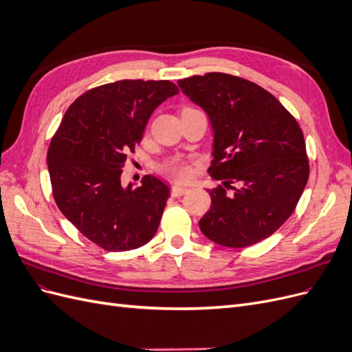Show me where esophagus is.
I'll list each match as a JSON object with an SVG mask.
<instances>
[{"label": "esophagus", "instance_id": "34e87169", "mask_svg": "<svg viewBox=\"0 0 352 352\" xmlns=\"http://www.w3.org/2000/svg\"><path fill=\"white\" fill-rule=\"evenodd\" d=\"M170 192H172L173 197H182L185 192H188V188L182 186V185H173Z\"/></svg>", "mask_w": 352, "mask_h": 352}]
</instances>
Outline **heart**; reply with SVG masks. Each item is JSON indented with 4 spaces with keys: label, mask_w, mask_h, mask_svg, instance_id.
Masks as SVG:
<instances>
[{
    "label": "heart",
    "mask_w": 352,
    "mask_h": 352,
    "mask_svg": "<svg viewBox=\"0 0 352 352\" xmlns=\"http://www.w3.org/2000/svg\"><path fill=\"white\" fill-rule=\"evenodd\" d=\"M166 170L177 179H185L190 175V167L185 162H182V160H173V162H170L166 166Z\"/></svg>",
    "instance_id": "b5f03b06"
}]
</instances>
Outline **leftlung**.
Masks as SVG:
<instances>
[{
    "label": "left lung",
    "mask_w": 352,
    "mask_h": 352,
    "mask_svg": "<svg viewBox=\"0 0 352 352\" xmlns=\"http://www.w3.org/2000/svg\"><path fill=\"white\" fill-rule=\"evenodd\" d=\"M177 85L208 116V173L223 184L208 190L201 232L229 248L269 238L294 212L310 175L300 124L270 92L232 74L206 73Z\"/></svg>",
    "instance_id": "left-lung-1"
}]
</instances>
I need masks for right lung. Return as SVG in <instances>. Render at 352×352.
I'll list each match as a JSON object with an SVG mask.
<instances>
[{"label":"right lung","mask_w":352,"mask_h":352,"mask_svg":"<svg viewBox=\"0 0 352 352\" xmlns=\"http://www.w3.org/2000/svg\"><path fill=\"white\" fill-rule=\"evenodd\" d=\"M177 92L170 80L101 85L70 105L52 136L47 163L56 204L105 251L136 250L155 235L168 185L148 175L141 186L123 188L120 176L153 111Z\"/></svg>","instance_id":"obj_1"}]
</instances>
